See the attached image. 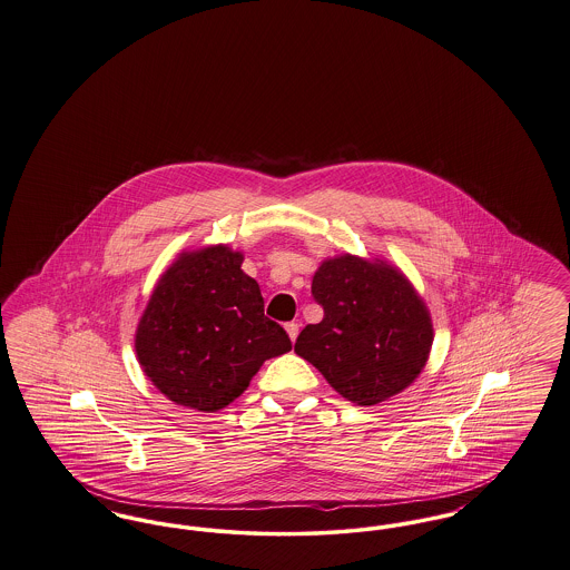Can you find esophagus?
<instances>
[{
	"label": "esophagus",
	"mask_w": 570,
	"mask_h": 570,
	"mask_svg": "<svg viewBox=\"0 0 570 570\" xmlns=\"http://www.w3.org/2000/svg\"><path fill=\"white\" fill-rule=\"evenodd\" d=\"M285 330H287V334H289V338H292V341H296L297 332H299V323H296V322L285 323Z\"/></svg>",
	"instance_id": "obj_1"
}]
</instances>
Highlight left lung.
I'll use <instances>...</instances> for the list:
<instances>
[{
	"instance_id": "8db88e82",
	"label": "left lung",
	"mask_w": 570,
	"mask_h": 570,
	"mask_svg": "<svg viewBox=\"0 0 570 570\" xmlns=\"http://www.w3.org/2000/svg\"><path fill=\"white\" fill-rule=\"evenodd\" d=\"M320 323L306 325L296 353L360 406L396 396L420 374L432 347V322L404 274L343 255L313 276Z\"/></svg>"
}]
</instances>
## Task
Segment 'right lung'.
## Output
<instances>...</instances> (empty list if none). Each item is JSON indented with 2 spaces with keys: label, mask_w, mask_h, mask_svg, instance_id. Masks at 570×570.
Instances as JSON below:
<instances>
[{
  "label": "right lung",
  "mask_w": 570,
  "mask_h": 570,
  "mask_svg": "<svg viewBox=\"0 0 570 570\" xmlns=\"http://www.w3.org/2000/svg\"><path fill=\"white\" fill-rule=\"evenodd\" d=\"M243 253H183L159 278L138 323L136 353L153 385L180 406L215 413L240 396L259 366L292 348L264 315Z\"/></svg>",
  "instance_id": "right-lung-1"
}]
</instances>
